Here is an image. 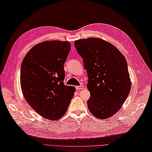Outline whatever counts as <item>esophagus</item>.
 Listing matches in <instances>:
<instances>
[{
    "label": "esophagus",
    "instance_id": "obj_1",
    "mask_svg": "<svg viewBox=\"0 0 152 152\" xmlns=\"http://www.w3.org/2000/svg\"><path fill=\"white\" fill-rule=\"evenodd\" d=\"M76 89H77V90H83V89H84V86H83V85H80V86H76Z\"/></svg>",
    "mask_w": 152,
    "mask_h": 152
}]
</instances>
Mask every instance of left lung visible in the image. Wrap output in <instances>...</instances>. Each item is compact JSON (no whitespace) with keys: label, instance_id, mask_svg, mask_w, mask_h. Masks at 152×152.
<instances>
[{"label":"left lung","instance_id":"obj_1","mask_svg":"<svg viewBox=\"0 0 152 152\" xmlns=\"http://www.w3.org/2000/svg\"><path fill=\"white\" fill-rule=\"evenodd\" d=\"M74 45L88 77V108L98 119H108L120 110L130 91L126 60L115 46L101 39H80Z\"/></svg>","mask_w":152,"mask_h":152}]
</instances>
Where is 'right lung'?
Masks as SVG:
<instances>
[{
    "mask_svg": "<svg viewBox=\"0 0 152 152\" xmlns=\"http://www.w3.org/2000/svg\"><path fill=\"white\" fill-rule=\"evenodd\" d=\"M71 50L67 41L51 40L37 44L24 57L20 86L24 97L36 112L57 120L68 110L75 88L64 84V64Z\"/></svg>",
    "mask_w": 152,
    "mask_h": 152,
    "instance_id": "1",
    "label": "right lung"
}]
</instances>
